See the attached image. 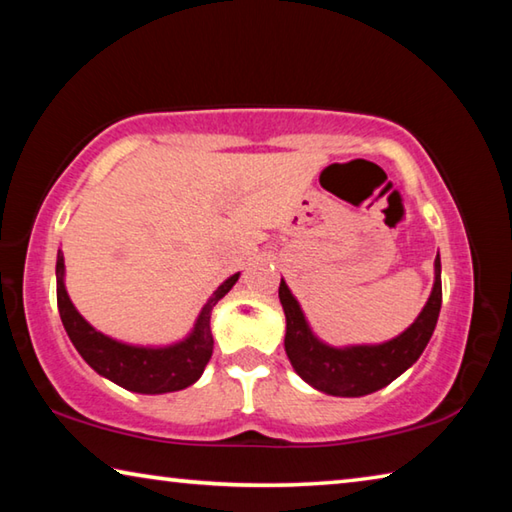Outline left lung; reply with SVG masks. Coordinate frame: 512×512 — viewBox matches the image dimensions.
Masks as SVG:
<instances>
[{
	"instance_id": "1",
	"label": "left lung",
	"mask_w": 512,
	"mask_h": 512,
	"mask_svg": "<svg viewBox=\"0 0 512 512\" xmlns=\"http://www.w3.org/2000/svg\"><path fill=\"white\" fill-rule=\"evenodd\" d=\"M280 302L287 316L284 350L293 370L318 391L336 397H361L391 384L420 359L438 323L443 284H440V257H436V282L427 305L415 323L397 339L381 345H357V348H329L320 343L302 316L298 300L284 280L280 282Z\"/></svg>"
}]
</instances>
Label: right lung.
<instances>
[{
	"label": "right lung",
	"mask_w": 512,
	"mask_h": 512,
	"mask_svg": "<svg viewBox=\"0 0 512 512\" xmlns=\"http://www.w3.org/2000/svg\"><path fill=\"white\" fill-rule=\"evenodd\" d=\"M65 262L63 253L58 250L56 259V298H58V311L60 320H63L65 332L74 348L79 350L81 357L90 363V366L110 381H115L121 388L133 393H171L183 391V388L192 386L194 381L203 375L207 361L212 357L214 339L210 332V316L212 307L219 302L225 293H228L235 282L239 280V273L228 277L214 296L207 300L201 316L196 320L194 332L187 336L185 341L169 348H135V345H126L119 341L108 339L74 309L72 300H69L63 282Z\"/></svg>",
	"instance_id": "obj_1"
}]
</instances>
